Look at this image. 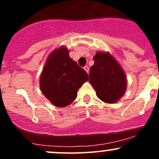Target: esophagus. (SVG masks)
<instances>
[{"mask_svg":"<svg viewBox=\"0 0 159 159\" xmlns=\"http://www.w3.org/2000/svg\"><path fill=\"white\" fill-rule=\"evenodd\" d=\"M84 69L85 70V71L87 72V73H89V66H84Z\"/></svg>","mask_w":159,"mask_h":159,"instance_id":"34e87169","label":"esophagus"}]
</instances>
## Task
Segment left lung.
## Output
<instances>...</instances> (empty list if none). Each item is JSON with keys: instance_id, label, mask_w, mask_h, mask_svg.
<instances>
[{"instance_id": "1", "label": "left lung", "mask_w": 159, "mask_h": 159, "mask_svg": "<svg viewBox=\"0 0 159 159\" xmlns=\"http://www.w3.org/2000/svg\"><path fill=\"white\" fill-rule=\"evenodd\" d=\"M91 67L89 82L98 97L106 103H115L126 90L125 74L117 61L108 53L97 52Z\"/></svg>"}]
</instances>
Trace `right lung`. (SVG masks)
<instances>
[{"label": "right lung", "instance_id": "add662e5", "mask_svg": "<svg viewBox=\"0 0 159 159\" xmlns=\"http://www.w3.org/2000/svg\"><path fill=\"white\" fill-rule=\"evenodd\" d=\"M68 54L69 51L65 47L53 51L40 78V88L44 95L61 108L73 102L78 90L89 80L87 72Z\"/></svg>", "mask_w": 159, "mask_h": 159}]
</instances>
